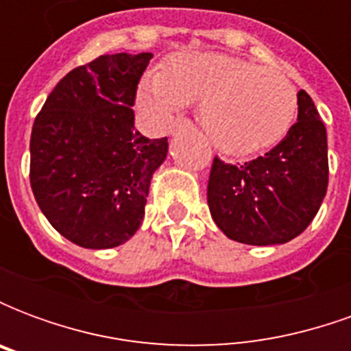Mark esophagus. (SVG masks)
<instances>
[{"label": "esophagus", "mask_w": 351, "mask_h": 351, "mask_svg": "<svg viewBox=\"0 0 351 351\" xmlns=\"http://www.w3.org/2000/svg\"><path fill=\"white\" fill-rule=\"evenodd\" d=\"M193 128V122H191L190 118H180L178 122H175V125H173V133H176V131L180 130H191Z\"/></svg>", "instance_id": "34e87169"}]
</instances>
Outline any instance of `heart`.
<instances>
[{"label": "heart", "mask_w": 351, "mask_h": 351, "mask_svg": "<svg viewBox=\"0 0 351 351\" xmlns=\"http://www.w3.org/2000/svg\"><path fill=\"white\" fill-rule=\"evenodd\" d=\"M138 107L169 122L182 103H201L199 120L220 150L248 156L276 145L297 116V88L278 71L223 54L175 58L138 88Z\"/></svg>", "instance_id": "b5f03b06"}]
</instances>
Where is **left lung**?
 Returning <instances> with one entry per match:
<instances>
[{
  "mask_svg": "<svg viewBox=\"0 0 351 351\" xmlns=\"http://www.w3.org/2000/svg\"><path fill=\"white\" fill-rule=\"evenodd\" d=\"M299 116L272 150L244 163L214 156L206 201L216 226L237 243L284 244L308 228L329 184L327 131L314 101L297 93Z\"/></svg>",
  "mask_w": 351,
  "mask_h": 351,
  "instance_id": "obj_1",
  "label": "left lung"
}]
</instances>
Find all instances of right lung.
Returning <instances> with one entry per match:
<instances>
[{
    "label": "right lung",
    "mask_w": 351,
    "mask_h": 351,
    "mask_svg": "<svg viewBox=\"0 0 351 351\" xmlns=\"http://www.w3.org/2000/svg\"><path fill=\"white\" fill-rule=\"evenodd\" d=\"M152 54H105L75 67L50 92L29 138V184L60 235L82 248L130 241L145 216L167 137L133 130V105Z\"/></svg>",
    "instance_id": "obj_1"
}]
</instances>
